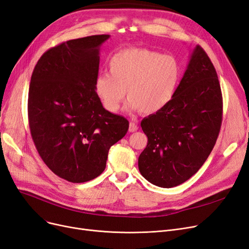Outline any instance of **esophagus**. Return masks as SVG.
Here are the masks:
<instances>
[{
	"label": "esophagus",
	"mask_w": 249,
	"mask_h": 249,
	"mask_svg": "<svg viewBox=\"0 0 249 249\" xmlns=\"http://www.w3.org/2000/svg\"><path fill=\"white\" fill-rule=\"evenodd\" d=\"M137 129H139V126H137L134 122L129 123V132H135Z\"/></svg>",
	"instance_id": "1"
}]
</instances>
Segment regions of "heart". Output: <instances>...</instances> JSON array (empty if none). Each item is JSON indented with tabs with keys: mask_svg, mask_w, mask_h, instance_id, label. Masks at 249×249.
<instances>
[{
	"mask_svg": "<svg viewBox=\"0 0 249 249\" xmlns=\"http://www.w3.org/2000/svg\"><path fill=\"white\" fill-rule=\"evenodd\" d=\"M109 73H101L95 91L104 107L116 113L127 97L129 107L142 114L158 113L178 89L181 67L173 55L131 47L116 52L108 63Z\"/></svg>",
	"mask_w": 249,
	"mask_h": 249,
	"instance_id": "heart-1",
	"label": "heart"
}]
</instances>
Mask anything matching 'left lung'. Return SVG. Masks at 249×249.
Listing matches in <instances>:
<instances>
[{"label":"left lung","instance_id":"obj_1","mask_svg":"<svg viewBox=\"0 0 249 249\" xmlns=\"http://www.w3.org/2000/svg\"><path fill=\"white\" fill-rule=\"evenodd\" d=\"M222 121L217 73L206 52L197 46L170 103L141 123L148 136L139 157L142 176L161 188L188 180L213 151Z\"/></svg>","mask_w":249,"mask_h":249}]
</instances>
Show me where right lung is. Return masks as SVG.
I'll list each match as a JSON object with an SVG mask.
<instances>
[{
  "label": "right lung",
  "instance_id": "obj_1",
  "mask_svg": "<svg viewBox=\"0 0 249 249\" xmlns=\"http://www.w3.org/2000/svg\"><path fill=\"white\" fill-rule=\"evenodd\" d=\"M96 35L48 49L32 73L27 116L40 157L57 177L85 182L106 168L110 146L125 136L128 120L107 110L95 91L99 46Z\"/></svg>",
  "mask_w": 249,
  "mask_h": 249
}]
</instances>
